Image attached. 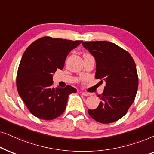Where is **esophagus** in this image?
I'll list each match as a JSON object with an SVG mask.
<instances>
[{
    "instance_id": "esophagus-1",
    "label": "esophagus",
    "mask_w": 154,
    "mask_h": 154,
    "mask_svg": "<svg viewBox=\"0 0 154 154\" xmlns=\"http://www.w3.org/2000/svg\"><path fill=\"white\" fill-rule=\"evenodd\" d=\"M82 95H83V96H91V94H90V93H88V92H85V91L82 92Z\"/></svg>"
}]
</instances>
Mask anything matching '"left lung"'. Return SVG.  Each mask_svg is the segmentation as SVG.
<instances>
[{
	"instance_id": "1",
	"label": "left lung",
	"mask_w": 154,
	"mask_h": 154,
	"mask_svg": "<svg viewBox=\"0 0 154 154\" xmlns=\"http://www.w3.org/2000/svg\"><path fill=\"white\" fill-rule=\"evenodd\" d=\"M96 63L95 78L106 82V87L96 109L88 110L96 121L108 124L122 118L134 101L138 89L136 65L128 51L113 43L85 42Z\"/></svg>"
}]
</instances>
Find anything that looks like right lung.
I'll return each mask as SVG.
<instances>
[{"mask_svg": "<svg viewBox=\"0 0 154 154\" xmlns=\"http://www.w3.org/2000/svg\"><path fill=\"white\" fill-rule=\"evenodd\" d=\"M82 42L45 36L24 51L17 71V89L34 116L50 120L65 111L69 95L77 89L69 85L63 89L52 87L53 75L63 68L67 55Z\"/></svg>", "mask_w": 154, "mask_h": 154, "instance_id": "right-lung-1", "label": "right lung"}]
</instances>
